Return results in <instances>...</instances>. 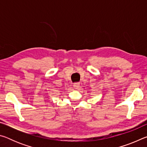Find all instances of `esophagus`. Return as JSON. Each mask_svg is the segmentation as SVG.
I'll use <instances>...</instances> for the list:
<instances>
[{"label": "esophagus", "instance_id": "esophagus-1", "mask_svg": "<svg viewBox=\"0 0 147 147\" xmlns=\"http://www.w3.org/2000/svg\"><path fill=\"white\" fill-rule=\"evenodd\" d=\"M73 86H74V88H75V89H78L80 88V84L78 82L74 83L73 84Z\"/></svg>", "mask_w": 147, "mask_h": 147}]
</instances>
